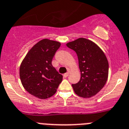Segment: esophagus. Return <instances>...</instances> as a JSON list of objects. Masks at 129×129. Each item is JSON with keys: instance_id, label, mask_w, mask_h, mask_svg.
I'll return each instance as SVG.
<instances>
[{"instance_id": "34e87169", "label": "esophagus", "mask_w": 129, "mask_h": 129, "mask_svg": "<svg viewBox=\"0 0 129 129\" xmlns=\"http://www.w3.org/2000/svg\"><path fill=\"white\" fill-rule=\"evenodd\" d=\"M69 75V73H65L64 74H63V77H64V78H67V76H68Z\"/></svg>"}]
</instances>
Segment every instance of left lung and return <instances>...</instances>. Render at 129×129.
Returning a JSON list of instances; mask_svg holds the SVG:
<instances>
[{"mask_svg": "<svg viewBox=\"0 0 129 129\" xmlns=\"http://www.w3.org/2000/svg\"><path fill=\"white\" fill-rule=\"evenodd\" d=\"M66 45L76 53L81 73L79 82L72 85L74 93L83 98L95 95L108 78L109 63L104 51L94 42L83 37Z\"/></svg>", "mask_w": 129, "mask_h": 129, "instance_id": "1", "label": "left lung"}]
</instances>
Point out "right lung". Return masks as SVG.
I'll list each match as a JSON object with an SVG mask.
<instances>
[{"mask_svg":"<svg viewBox=\"0 0 129 129\" xmlns=\"http://www.w3.org/2000/svg\"><path fill=\"white\" fill-rule=\"evenodd\" d=\"M61 43L44 39L36 43L21 62L20 77L24 88L40 99L52 97L62 81V76L51 64Z\"/></svg>","mask_w":129,"mask_h":129,"instance_id":"obj_1","label":"right lung"}]
</instances>
